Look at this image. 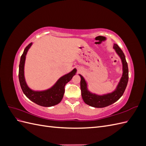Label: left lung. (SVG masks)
<instances>
[{"instance_id":"1","label":"left lung","mask_w":146,"mask_h":146,"mask_svg":"<svg viewBox=\"0 0 146 146\" xmlns=\"http://www.w3.org/2000/svg\"><path fill=\"white\" fill-rule=\"evenodd\" d=\"M113 48L121 59L123 71L121 80L114 91L102 96L92 93L88 90L87 83L85 78L80 74H79L81 78L80 88L82 99L85 104L91 107L95 108H104L111 105L121 98L125 90L128 81H129V69H128L125 56L121 48L116 44H114Z\"/></svg>"}]
</instances>
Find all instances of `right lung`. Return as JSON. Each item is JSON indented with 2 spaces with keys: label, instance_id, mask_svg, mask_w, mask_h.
<instances>
[{
  "label": "right lung",
  "instance_id": "add662e5",
  "mask_svg": "<svg viewBox=\"0 0 146 146\" xmlns=\"http://www.w3.org/2000/svg\"><path fill=\"white\" fill-rule=\"evenodd\" d=\"M32 45V42H31L25 47L21 57L19 67V80L21 89L27 98L34 103L42 107L54 106L59 104L62 100L66 84L71 80L74 75H76L77 69H74L71 72L60 77L54 86L47 90L37 91L31 90L27 86L25 80L24 64L26 55Z\"/></svg>",
  "mask_w": 146,
  "mask_h": 146
}]
</instances>
